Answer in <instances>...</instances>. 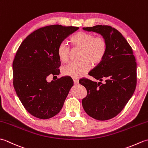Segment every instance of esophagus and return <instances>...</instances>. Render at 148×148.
<instances>
[{"label":"esophagus","instance_id":"1","mask_svg":"<svg viewBox=\"0 0 148 148\" xmlns=\"http://www.w3.org/2000/svg\"><path fill=\"white\" fill-rule=\"evenodd\" d=\"M73 81H74V84H78V79H76V78H74Z\"/></svg>","mask_w":148,"mask_h":148}]
</instances>
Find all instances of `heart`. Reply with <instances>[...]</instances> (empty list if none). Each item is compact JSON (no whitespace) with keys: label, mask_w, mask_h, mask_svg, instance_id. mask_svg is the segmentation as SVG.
<instances>
[{"label":"heart","mask_w":148,"mask_h":148,"mask_svg":"<svg viewBox=\"0 0 148 148\" xmlns=\"http://www.w3.org/2000/svg\"><path fill=\"white\" fill-rule=\"evenodd\" d=\"M70 41L72 46L82 48L79 62H73L63 69L65 76L79 78L85 74L90 68V63L93 66L99 65L104 58L108 43L104 37L97 36L93 34L80 31L72 36ZM70 48L65 43L60 44L57 55L60 61L66 63L69 58Z\"/></svg>","instance_id":"1"}]
</instances>
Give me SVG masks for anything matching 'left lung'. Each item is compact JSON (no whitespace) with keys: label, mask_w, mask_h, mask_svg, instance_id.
<instances>
[{"label":"left lung","mask_w":148,"mask_h":148,"mask_svg":"<svg viewBox=\"0 0 148 148\" xmlns=\"http://www.w3.org/2000/svg\"><path fill=\"white\" fill-rule=\"evenodd\" d=\"M102 35L108 43L104 58L89 75L104 83L83 78L79 83L86 88L82 100L88 115L100 121L117 116L133 95L137 84V63L131 46L122 34L108 25L84 27Z\"/></svg>","instance_id":"obj_1"}]
</instances>
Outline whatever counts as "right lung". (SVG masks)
I'll list each match as a JSON object with an SVG mask.
<instances>
[{"instance_id":"obj_1","label":"right lung","mask_w":148,"mask_h":148,"mask_svg":"<svg viewBox=\"0 0 148 148\" xmlns=\"http://www.w3.org/2000/svg\"><path fill=\"white\" fill-rule=\"evenodd\" d=\"M78 29L60 25L44 27L31 33L19 47L12 62L13 86L25 109L37 118L57 114L73 86L71 77L50 83L46 78L59 75L58 46Z\"/></svg>"}]
</instances>
